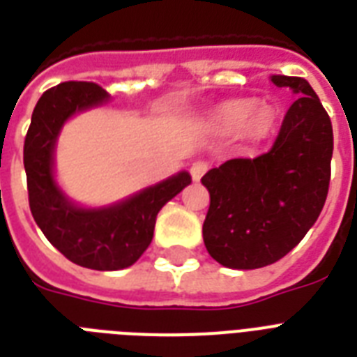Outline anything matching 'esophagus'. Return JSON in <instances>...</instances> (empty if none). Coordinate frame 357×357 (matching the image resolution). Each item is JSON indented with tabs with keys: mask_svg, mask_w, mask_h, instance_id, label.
I'll list each match as a JSON object with an SVG mask.
<instances>
[{
	"mask_svg": "<svg viewBox=\"0 0 357 357\" xmlns=\"http://www.w3.org/2000/svg\"><path fill=\"white\" fill-rule=\"evenodd\" d=\"M207 170H209V165H207L206 161H195L192 165H190V176H192L195 181H198V179L207 172Z\"/></svg>",
	"mask_w": 357,
	"mask_h": 357,
	"instance_id": "34e87169",
	"label": "esophagus"
}]
</instances>
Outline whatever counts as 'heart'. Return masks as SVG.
<instances>
[{"label": "heart", "mask_w": 357, "mask_h": 357, "mask_svg": "<svg viewBox=\"0 0 357 357\" xmlns=\"http://www.w3.org/2000/svg\"><path fill=\"white\" fill-rule=\"evenodd\" d=\"M213 126L222 133H237L243 129L248 139L261 140L272 131L274 116L268 109H257L254 100H234L215 111Z\"/></svg>", "instance_id": "heart-1"}]
</instances>
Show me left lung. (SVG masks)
<instances>
[{"label":"left lung","mask_w":357,"mask_h":357,"mask_svg":"<svg viewBox=\"0 0 357 357\" xmlns=\"http://www.w3.org/2000/svg\"><path fill=\"white\" fill-rule=\"evenodd\" d=\"M271 81L296 94L271 150L202 178L211 198L204 243L228 268H261L287 255L317 222L330 187L333 131L321 100L304 77Z\"/></svg>","instance_id":"8db88e82"}]
</instances>
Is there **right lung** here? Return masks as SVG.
<instances>
[{
	"label": "right lung",
	"instance_id": "obj_1",
	"mask_svg": "<svg viewBox=\"0 0 357 357\" xmlns=\"http://www.w3.org/2000/svg\"><path fill=\"white\" fill-rule=\"evenodd\" d=\"M107 100L109 94L96 83L68 81L53 86L36 103L24 142L35 222L66 259L92 271L133 265L150 246L157 213L190 183L189 172H179L102 209H85L64 196L53 178V151L61 128L74 114Z\"/></svg>",
	"mask_w": 357,
	"mask_h": 357
}]
</instances>
